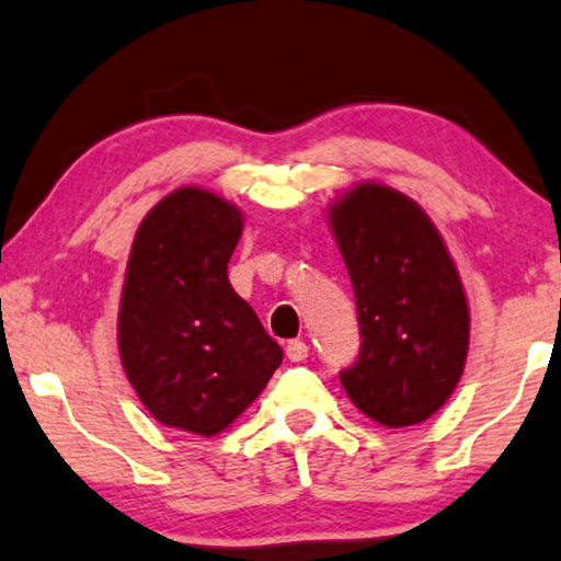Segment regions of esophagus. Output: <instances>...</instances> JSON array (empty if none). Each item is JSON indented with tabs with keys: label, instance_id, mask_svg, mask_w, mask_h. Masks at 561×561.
Segmentation results:
<instances>
[{
	"label": "esophagus",
	"instance_id": "esophagus-1",
	"mask_svg": "<svg viewBox=\"0 0 561 561\" xmlns=\"http://www.w3.org/2000/svg\"><path fill=\"white\" fill-rule=\"evenodd\" d=\"M286 356H288V362H304V358L309 356V345L304 343V341H291L286 345Z\"/></svg>",
	"mask_w": 561,
	"mask_h": 561
}]
</instances>
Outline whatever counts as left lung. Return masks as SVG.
<instances>
[{
	"mask_svg": "<svg viewBox=\"0 0 561 561\" xmlns=\"http://www.w3.org/2000/svg\"><path fill=\"white\" fill-rule=\"evenodd\" d=\"M356 296L362 348L341 382L369 419L413 426L453 396L468 354V301L426 213L382 184L330 213Z\"/></svg>",
	"mask_w": 561,
	"mask_h": 561,
	"instance_id": "8db88e82",
	"label": "left lung"
}]
</instances>
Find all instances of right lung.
<instances>
[{
    "instance_id": "obj_1",
    "label": "right lung",
    "mask_w": 561,
    "mask_h": 561,
    "mask_svg": "<svg viewBox=\"0 0 561 561\" xmlns=\"http://www.w3.org/2000/svg\"><path fill=\"white\" fill-rule=\"evenodd\" d=\"M241 213L184 186L145 216L119 307V354L142 405L182 432H224L283 362L228 283Z\"/></svg>"
}]
</instances>
